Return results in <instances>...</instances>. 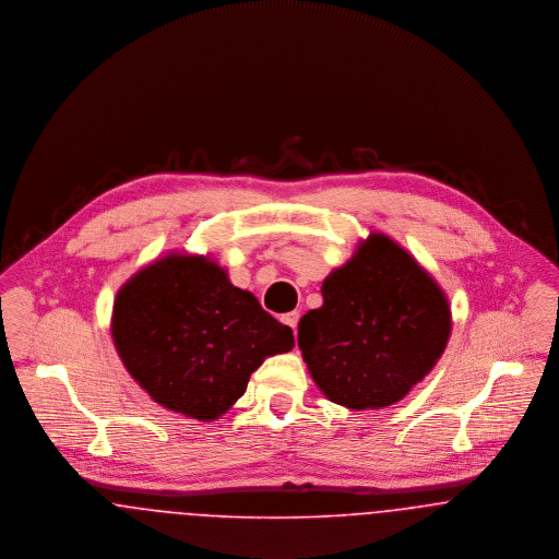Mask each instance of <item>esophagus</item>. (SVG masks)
I'll return each mask as SVG.
<instances>
[{
  "mask_svg": "<svg viewBox=\"0 0 559 559\" xmlns=\"http://www.w3.org/2000/svg\"><path fill=\"white\" fill-rule=\"evenodd\" d=\"M298 311H290V313H284L282 316V322L286 323V325H290L293 328L294 332H296V323H298Z\"/></svg>",
  "mask_w": 559,
  "mask_h": 559,
  "instance_id": "34e87169",
  "label": "esophagus"
}]
</instances>
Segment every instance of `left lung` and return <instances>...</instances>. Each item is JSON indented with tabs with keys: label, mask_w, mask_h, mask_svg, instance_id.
<instances>
[{
	"label": "left lung",
	"mask_w": 559,
	"mask_h": 559,
	"mask_svg": "<svg viewBox=\"0 0 559 559\" xmlns=\"http://www.w3.org/2000/svg\"><path fill=\"white\" fill-rule=\"evenodd\" d=\"M322 294V307L298 322V347L313 381L341 406L395 404L445 349V296L389 237H368L323 280Z\"/></svg>",
	"instance_id": "obj_1"
}]
</instances>
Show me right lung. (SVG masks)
Wrapping results in <instances>:
<instances>
[{"mask_svg": "<svg viewBox=\"0 0 559 559\" xmlns=\"http://www.w3.org/2000/svg\"><path fill=\"white\" fill-rule=\"evenodd\" d=\"M114 341L157 404L200 420L229 411L265 357L294 347L293 328L236 288L221 266L175 254L119 290Z\"/></svg>", "mask_w": 559, "mask_h": 559, "instance_id": "1", "label": "right lung"}]
</instances>
